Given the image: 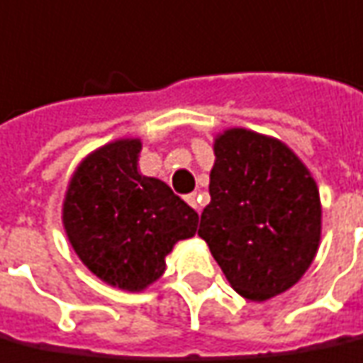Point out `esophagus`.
Masks as SVG:
<instances>
[{"label":"esophagus","instance_id":"1","mask_svg":"<svg viewBox=\"0 0 363 363\" xmlns=\"http://www.w3.org/2000/svg\"><path fill=\"white\" fill-rule=\"evenodd\" d=\"M184 200H186V203H189L190 208L198 209V198H196V194H189Z\"/></svg>","mask_w":363,"mask_h":363}]
</instances>
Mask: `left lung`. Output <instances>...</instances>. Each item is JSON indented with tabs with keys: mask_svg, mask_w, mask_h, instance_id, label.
<instances>
[{
	"mask_svg": "<svg viewBox=\"0 0 363 363\" xmlns=\"http://www.w3.org/2000/svg\"><path fill=\"white\" fill-rule=\"evenodd\" d=\"M213 154L198 235L230 286L265 302L294 286L318 254V182L283 140L248 128L217 134Z\"/></svg>",
	"mask_w": 363,
	"mask_h": 363,
	"instance_id": "8db88e82",
	"label": "left lung"
}]
</instances>
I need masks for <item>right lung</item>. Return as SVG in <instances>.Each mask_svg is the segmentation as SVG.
Returning <instances> with one entry per match:
<instances>
[{"instance_id": "1", "label": "right lung", "mask_w": 363, "mask_h": 363, "mask_svg": "<svg viewBox=\"0 0 363 363\" xmlns=\"http://www.w3.org/2000/svg\"><path fill=\"white\" fill-rule=\"evenodd\" d=\"M140 138H117L80 161L61 219L80 262L104 283L146 291L165 273V257L198 230V213L167 184L138 169Z\"/></svg>"}]
</instances>
